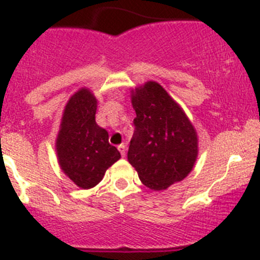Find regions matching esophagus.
<instances>
[{"label": "esophagus", "mask_w": 260, "mask_h": 260, "mask_svg": "<svg viewBox=\"0 0 260 260\" xmlns=\"http://www.w3.org/2000/svg\"><path fill=\"white\" fill-rule=\"evenodd\" d=\"M118 151L120 152V156L125 157V146L124 145H119V146H118Z\"/></svg>", "instance_id": "obj_1"}]
</instances>
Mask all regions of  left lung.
<instances>
[{"label": "left lung", "mask_w": 260, "mask_h": 260, "mask_svg": "<svg viewBox=\"0 0 260 260\" xmlns=\"http://www.w3.org/2000/svg\"><path fill=\"white\" fill-rule=\"evenodd\" d=\"M137 117L128 148V161L143 185L165 190L183 180L198 156V136L179 104L154 81L132 95Z\"/></svg>", "instance_id": "obj_1"}]
</instances>
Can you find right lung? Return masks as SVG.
Returning <instances> with one entry per match:
<instances>
[{
    "label": "right lung",
    "instance_id": "obj_1",
    "mask_svg": "<svg viewBox=\"0 0 260 260\" xmlns=\"http://www.w3.org/2000/svg\"><path fill=\"white\" fill-rule=\"evenodd\" d=\"M96 99L88 89L75 93L65 107L56 151L61 170L81 188L94 187L120 158L108 132L95 123Z\"/></svg>",
    "mask_w": 260,
    "mask_h": 260
}]
</instances>
